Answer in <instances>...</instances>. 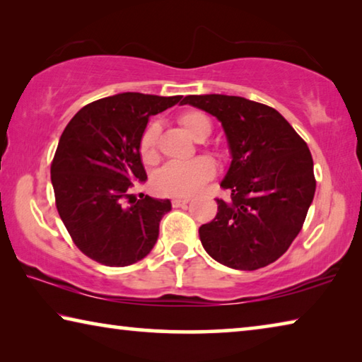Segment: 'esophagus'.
I'll use <instances>...</instances> for the list:
<instances>
[{
    "instance_id": "1",
    "label": "esophagus",
    "mask_w": 362,
    "mask_h": 362,
    "mask_svg": "<svg viewBox=\"0 0 362 362\" xmlns=\"http://www.w3.org/2000/svg\"><path fill=\"white\" fill-rule=\"evenodd\" d=\"M188 203H189L188 198H175V199H173L174 207H187Z\"/></svg>"
}]
</instances>
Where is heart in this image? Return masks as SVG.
<instances>
[{
  "mask_svg": "<svg viewBox=\"0 0 362 362\" xmlns=\"http://www.w3.org/2000/svg\"><path fill=\"white\" fill-rule=\"evenodd\" d=\"M180 126L188 136L196 140H203L212 131L211 121L199 112H187L180 115ZM156 139L158 127L151 124L144 131L139 142V153L145 163L156 161ZM214 175V164L207 158H196L187 163H168L158 170L153 183L161 194L187 198L198 193L206 182Z\"/></svg>",
  "mask_w": 362,
  "mask_h": 362,
  "instance_id": "obj_1",
  "label": "heart"
}]
</instances>
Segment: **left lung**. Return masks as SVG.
<instances>
[{
    "label": "left lung",
    "instance_id": "left-lung-1",
    "mask_svg": "<svg viewBox=\"0 0 362 362\" xmlns=\"http://www.w3.org/2000/svg\"><path fill=\"white\" fill-rule=\"evenodd\" d=\"M222 122L231 163L212 222L199 240L214 260L235 269H259L283 255L302 230L313 201V158L305 140L276 110L238 95H187Z\"/></svg>",
    "mask_w": 362,
    "mask_h": 362
}]
</instances>
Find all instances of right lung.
Returning <instances> with one entry per match:
<instances>
[{"label": "right lung", "instance_id": "obj_1", "mask_svg": "<svg viewBox=\"0 0 362 362\" xmlns=\"http://www.w3.org/2000/svg\"><path fill=\"white\" fill-rule=\"evenodd\" d=\"M180 99L116 94L83 107L66 124L51 164V182L59 216L89 259L127 267L156 244L170 201L134 199L129 189L146 180L139 142L150 116Z\"/></svg>", "mask_w": 362, "mask_h": 362}]
</instances>
